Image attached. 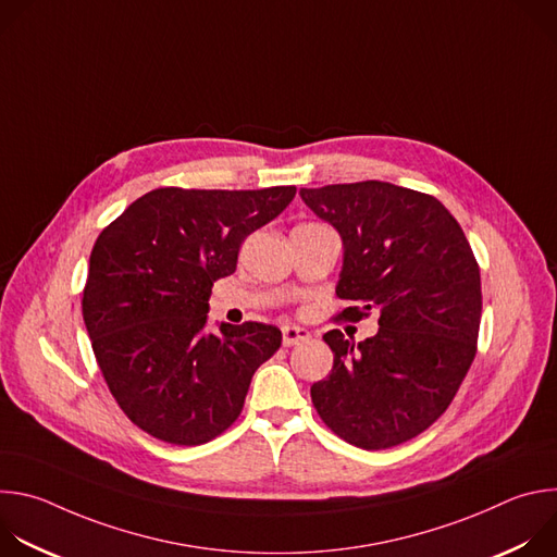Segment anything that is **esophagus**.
I'll return each instance as SVG.
<instances>
[{
    "label": "esophagus",
    "mask_w": 557,
    "mask_h": 557,
    "mask_svg": "<svg viewBox=\"0 0 557 557\" xmlns=\"http://www.w3.org/2000/svg\"><path fill=\"white\" fill-rule=\"evenodd\" d=\"M308 337H310V333L306 329H299V326H284L282 329V344L286 348H290V346H295V344H299Z\"/></svg>",
    "instance_id": "esophagus-1"
}]
</instances>
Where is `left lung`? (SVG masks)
I'll use <instances>...</instances> for the list:
<instances>
[{"mask_svg":"<svg viewBox=\"0 0 557 557\" xmlns=\"http://www.w3.org/2000/svg\"><path fill=\"white\" fill-rule=\"evenodd\" d=\"M344 243L337 297L379 310V333L357 346L342 331L324 342L335 359L310 387L322 421L361 449L401 445L451 404L479 342L481 269L456 218L434 198L381 181L301 189Z\"/></svg>","mask_w":557,"mask_h":557,"instance_id":"obj_1","label":"left lung"}]
</instances>
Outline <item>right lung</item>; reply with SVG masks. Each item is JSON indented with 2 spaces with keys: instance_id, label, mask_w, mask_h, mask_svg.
Segmentation results:
<instances>
[{
  "instance_id": "right-lung-1",
  "label": "right lung",
  "mask_w": 557,
  "mask_h": 557,
  "mask_svg": "<svg viewBox=\"0 0 557 557\" xmlns=\"http://www.w3.org/2000/svg\"><path fill=\"white\" fill-rule=\"evenodd\" d=\"M295 191L161 187L97 237L84 322L112 396L143 432L202 445L240 417L282 333L260 322L205 333L211 286L235 271L245 237L277 218Z\"/></svg>"
}]
</instances>
